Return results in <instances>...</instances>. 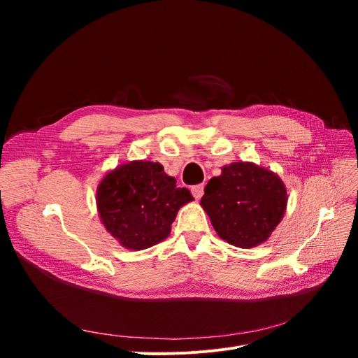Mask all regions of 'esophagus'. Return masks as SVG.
<instances>
[{
    "mask_svg": "<svg viewBox=\"0 0 358 358\" xmlns=\"http://www.w3.org/2000/svg\"><path fill=\"white\" fill-rule=\"evenodd\" d=\"M191 192H192V196L196 197V200H200V199L203 197L204 187H203V185H196V187H192V188H191Z\"/></svg>",
    "mask_w": 358,
    "mask_h": 358,
    "instance_id": "34e87169",
    "label": "esophagus"
}]
</instances>
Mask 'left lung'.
<instances>
[{"label": "left lung", "instance_id": "obj_1", "mask_svg": "<svg viewBox=\"0 0 358 358\" xmlns=\"http://www.w3.org/2000/svg\"><path fill=\"white\" fill-rule=\"evenodd\" d=\"M288 203L285 183L275 171L249 161L221 169L204 188L201 208L222 241L237 248L264 243L282 221Z\"/></svg>", "mask_w": 358, "mask_h": 358}]
</instances>
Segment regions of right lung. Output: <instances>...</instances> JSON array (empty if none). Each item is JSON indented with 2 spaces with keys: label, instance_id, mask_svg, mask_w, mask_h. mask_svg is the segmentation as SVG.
I'll return each instance as SVG.
<instances>
[{
  "label": "right lung",
  "instance_id": "obj_1",
  "mask_svg": "<svg viewBox=\"0 0 358 358\" xmlns=\"http://www.w3.org/2000/svg\"><path fill=\"white\" fill-rule=\"evenodd\" d=\"M95 200L107 233L121 246L142 251L167 239L179 209L194 197L159 162L136 159L107 171Z\"/></svg>",
  "mask_w": 358,
  "mask_h": 358
}]
</instances>
